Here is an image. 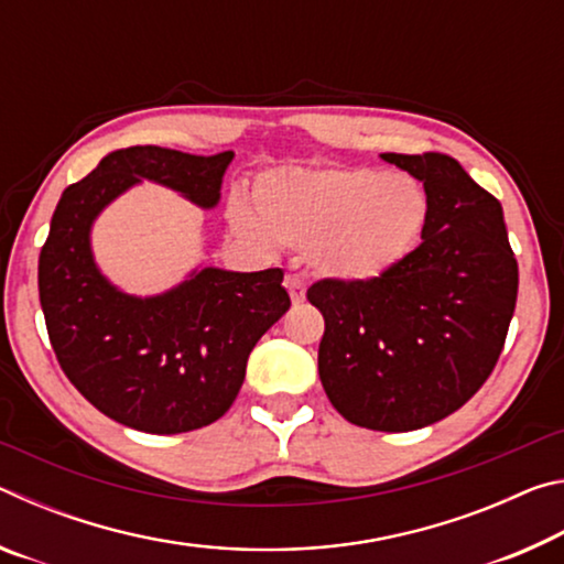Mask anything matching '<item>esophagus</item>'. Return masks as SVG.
Listing matches in <instances>:
<instances>
[{
	"mask_svg": "<svg viewBox=\"0 0 564 564\" xmlns=\"http://www.w3.org/2000/svg\"><path fill=\"white\" fill-rule=\"evenodd\" d=\"M285 289H289V295L293 303H301L305 299V283L299 273L285 275Z\"/></svg>",
	"mask_w": 564,
	"mask_h": 564,
	"instance_id": "esophagus-1",
	"label": "esophagus"
}]
</instances>
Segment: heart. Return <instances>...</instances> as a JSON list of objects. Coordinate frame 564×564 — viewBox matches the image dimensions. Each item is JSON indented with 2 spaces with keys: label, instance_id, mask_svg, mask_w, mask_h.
I'll list each match as a JSON object with an SVG mask.
<instances>
[{
  "label": "heart",
  "instance_id": "obj_1",
  "mask_svg": "<svg viewBox=\"0 0 564 564\" xmlns=\"http://www.w3.org/2000/svg\"><path fill=\"white\" fill-rule=\"evenodd\" d=\"M256 216L231 206V224L259 246L301 248L313 271L343 283H370L400 269L423 243L431 198L413 176L366 166L289 169L253 188Z\"/></svg>",
  "mask_w": 564,
  "mask_h": 564
}]
</instances>
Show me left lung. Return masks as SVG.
<instances>
[{"instance_id":"8db88e82","label":"left lung","mask_w":564,"mask_h":564,"mask_svg":"<svg viewBox=\"0 0 564 564\" xmlns=\"http://www.w3.org/2000/svg\"><path fill=\"white\" fill-rule=\"evenodd\" d=\"M380 156L423 181V243L386 279H323L305 295L326 321L318 373L333 408L368 431L405 433L455 413L490 378L518 301V261L500 202L453 156Z\"/></svg>"}]
</instances>
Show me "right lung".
<instances>
[{"mask_svg": "<svg viewBox=\"0 0 564 564\" xmlns=\"http://www.w3.org/2000/svg\"><path fill=\"white\" fill-rule=\"evenodd\" d=\"M231 159L234 151H111L64 191L52 216L40 253V301L56 360L94 408L133 431L174 435L221 417L243 386L253 346L291 299L281 269H202L161 295H127L94 263L91 224L141 178L214 208Z\"/></svg>", "mask_w": 564, "mask_h": 564, "instance_id": "right-lung-1", "label": "right lung"}]
</instances>
